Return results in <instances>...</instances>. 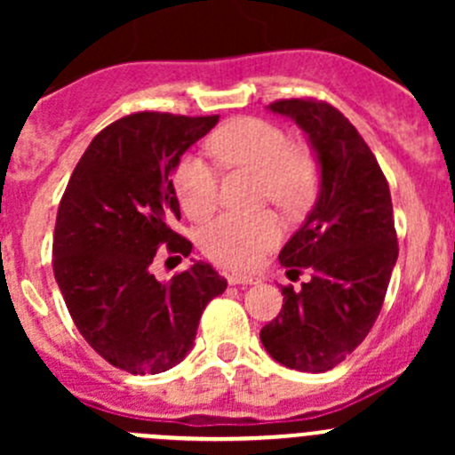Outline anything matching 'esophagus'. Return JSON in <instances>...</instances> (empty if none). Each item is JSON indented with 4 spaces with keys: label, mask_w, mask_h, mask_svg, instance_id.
<instances>
[{
    "label": "esophagus",
    "mask_w": 455,
    "mask_h": 455,
    "mask_svg": "<svg viewBox=\"0 0 455 455\" xmlns=\"http://www.w3.org/2000/svg\"><path fill=\"white\" fill-rule=\"evenodd\" d=\"M228 283L231 286H253L257 279L251 277V275H228Z\"/></svg>",
    "instance_id": "obj_1"
}]
</instances>
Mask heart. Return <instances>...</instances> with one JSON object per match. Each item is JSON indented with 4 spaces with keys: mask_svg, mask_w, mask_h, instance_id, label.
<instances>
[{
    "mask_svg": "<svg viewBox=\"0 0 455 455\" xmlns=\"http://www.w3.org/2000/svg\"><path fill=\"white\" fill-rule=\"evenodd\" d=\"M211 156L224 167L261 173V196L283 209L304 204L315 173L304 156L292 151L282 127L261 118H233L206 140ZM173 189L191 220H204L220 204L218 169L198 154H185L173 169ZM282 222L273 211L222 213L200 231L202 253L220 266L251 270L277 246Z\"/></svg>",
    "mask_w": 455,
    "mask_h": 455,
    "instance_id": "b5f03b06",
    "label": "heart"
}]
</instances>
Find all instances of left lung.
<instances>
[{
	"label": "left lung",
	"mask_w": 455,
	"mask_h": 455,
	"mask_svg": "<svg viewBox=\"0 0 455 455\" xmlns=\"http://www.w3.org/2000/svg\"><path fill=\"white\" fill-rule=\"evenodd\" d=\"M270 112L308 134L321 169L319 196L279 261L288 273L313 270L299 291L283 286L282 313L259 339L277 363L328 371L371 330L398 257L392 196L368 142L325 100L283 99Z\"/></svg>",
	"instance_id": "8db88e82"
}]
</instances>
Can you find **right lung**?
I'll list each match as a JSON object with an SVG mask.
<instances>
[{
  "label": "right lung",
  "mask_w": 455,
  "mask_h": 455,
  "mask_svg": "<svg viewBox=\"0 0 455 455\" xmlns=\"http://www.w3.org/2000/svg\"><path fill=\"white\" fill-rule=\"evenodd\" d=\"M220 116L136 112L94 136L57 211L52 268L72 321L114 368L158 374L194 347L202 310L227 291L213 266L194 261L158 282L149 266L167 244L178 259L191 242L172 173Z\"/></svg>",
  "instance_id": "1"
}]
</instances>
